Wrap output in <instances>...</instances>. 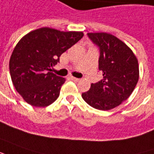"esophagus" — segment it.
<instances>
[{
    "instance_id": "1",
    "label": "esophagus",
    "mask_w": 154,
    "mask_h": 154,
    "mask_svg": "<svg viewBox=\"0 0 154 154\" xmlns=\"http://www.w3.org/2000/svg\"><path fill=\"white\" fill-rule=\"evenodd\" d=\"M70 78H71V80H72V81H73V82H79V81H80V79H79V78H77V77H71Z\"/></svg>"
}]
</instances>
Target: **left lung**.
<instances>
[{
	"instance_id": "obj_1",
	"label": "left lung",
	"mask_w": 154,
	"mask_h": 154,
	"mask_svg": "<svg viewBox=\"0 0 154 154\" xmlns=\"http://www.w3.org/2000/svg\"><path fill=\"white\" fill-rule=\"evenodd\" d=\"M99 47V68L103 79L92 83L82 97L90 106L100 110L117 107L132 94L139 79L138 60L123 41L110 33H88Z\"/></svg>"
}]
</instances>
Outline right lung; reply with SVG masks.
<instances>
[{"mask_svg":"<svg viewBox=\"0 0 154 154\" xmlns=\"http://www.w3.org/2000/svg\"><path fill=\"white\" fill-rule=\"evenodd\" d=\"M82 37V32L45 27L33 30L20 39L12 51L9 69L13 86L24 101L35 107L55 102L66 79L51 72V67Z\"/></svg>","mask_w":154,"mask_h":154,"instance_id":"1","label":"right lung"}]
</instances>
